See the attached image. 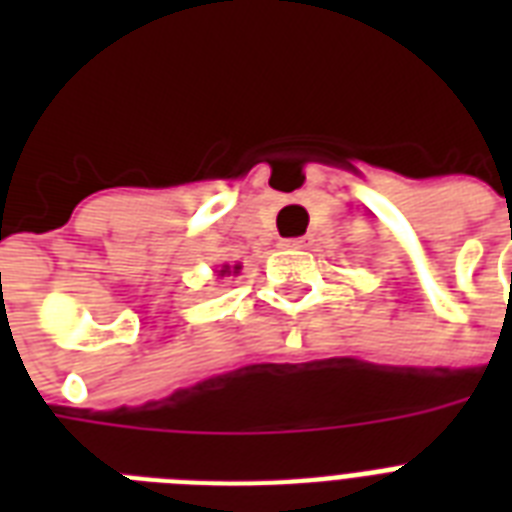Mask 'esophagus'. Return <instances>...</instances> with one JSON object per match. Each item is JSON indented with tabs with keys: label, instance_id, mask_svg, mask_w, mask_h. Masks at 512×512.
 <instances>
[{
	"label": "esophagus",
	"instance_id": "1",
	"mask_svg": "<svg viewBox=\"0 0 512 512\" xmlns=\"http://www.w3.org/2000/svg\"><path fill=\"white\" fill-rule=\"evenodd\" d=\"M284 247H289V249H305V247H308V241H305V239H289V241H284Z\"/></svg>",
	"mask_w": 512,
	"mask_h": 512
}]
</instances>
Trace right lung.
<instances>
[{
	"label": "right lung",
	"instance_id": "1",
	"mask_svg": "<svg viewBox=\"0 0 512 512\" xmlns=\"http://www.w3.org/2000/svg\"><path fill=\"white\" fill-rule=\"evenodd\" d=\"M220 276H225V273H231V265H223V271H217ZM233 273H239V265H233Z\"/></svg>",
	"mask_w": 512,
	"mask_h": 512
}]
</instances>
